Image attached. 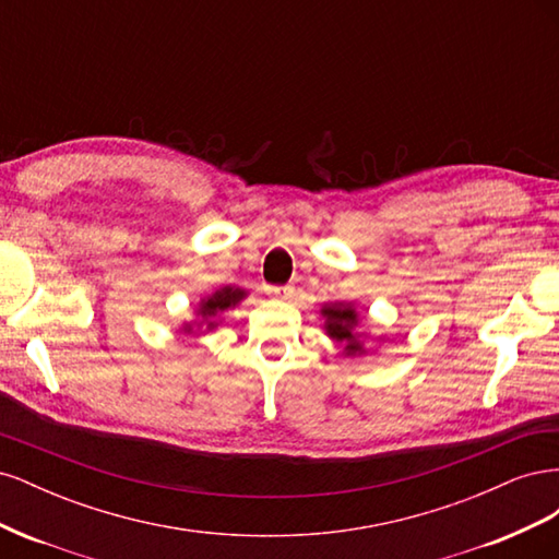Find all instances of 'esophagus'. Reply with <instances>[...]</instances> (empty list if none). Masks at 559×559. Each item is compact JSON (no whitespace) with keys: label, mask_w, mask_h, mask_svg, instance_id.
Returning <instances> with one entry per match:
<instances>
[{"label":"esophagus","mask_w":559,"mask_h":559,"mask_svg":"<svg viewBox=\"0 0 559 559\" xmlns=\"http://www.w3.org/2000/svg\"><path fill=\"white\" fill-rule=\"evenodd\" d=\"M270 294L273 296H277V298H294V294H296V289L292 284H286V286H275V289H270Z\"/></svg>","instance_id":"obj_1"}]
</instances>
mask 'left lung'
Listing matches in <instances>:
<instances>
[{
	"mask_svg": "<svg viewBox=\"0 0 559 559\" xmlns=\"http://www.w3.org/2000/svg\"><path fill=\"white\" fill-rule=\"evenodd\" d=\"M321 317H324V331L337 345H343L345 357H357L364 354L361 335L357 333L359 314L354 310L352 302H326L321 308Z\"/></svg>",
	"mask_w": 559,
	"mask_h": 559,
	"instance_id": "8db88e82",
	"label": "left lung"
}]
</instances>
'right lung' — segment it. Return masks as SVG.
<instances>
[{
	"label": "right lung",
	"instance_id": "obj_1",
	"mask_svg": "<svg viewBox=\"0 0 559 559\" xmlns=\"http://www.w3.org/2000/svg\"><path fill=\"white\" fill-rule=\"evenodd\" d=\"M245 296H247V292L240 289V286H222V289H216L212 296L200 300V308H198L200 319L191 321V324H183V333H195L193 326H198V329L205 326L207 331L216 329L218 317L238 306Z\"/></svg>",
	"mask_w": 559,
	"mask_h": 559
}]
</instances>
